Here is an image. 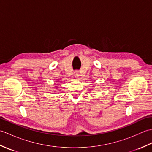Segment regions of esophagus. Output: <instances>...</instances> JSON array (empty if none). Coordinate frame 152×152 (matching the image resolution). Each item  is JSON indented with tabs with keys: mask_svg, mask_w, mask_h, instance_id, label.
<instances>
[{
	"mask_svg": "<svg viewBox=\"0 0 152 152\" xmlns=\"http://www.w3.org/2000/svg\"><path fill=\"white\" fill-rule=\"evenodd\" d=\"M74 76H75L76 78H77V77L79 76V72H78V71H76V72H74Z\"/></svg>",
	"mask_w": 152,
	"mask_h": 152,
	"instance_id": "1",
	"label": "esophagus"
}]
</instances>
